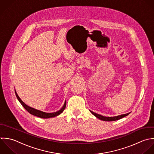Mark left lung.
<instances>
[{
	"label": "left lung",
	"mask_w": 154,
	"mask_h": 154,
	"mask_svg": "<svg viewBox=\"0 0 154 154\" xmlns=\"http://www.w3.org/2000/svg\"><path fill=\"white\" fill-rule=\"evenodd\" d=\"M91 112L95 116H96L97 118L102 120V121H116V120H119L124 117H125L127 116V115H129V113H127V114H124V115H120V116H115V117H106V116H101L100 115H98L97 113H95L93 112Z\"/></svg>",
	"instance_id": "8db88e82"
}]
</instances>
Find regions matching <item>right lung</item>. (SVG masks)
<instances>
[{
  "instance_id": "obj_1",
  "label": "right lung",
  "mask_w": 154,
  "mask_h": 154,
  "mask_svg": "<svg viewBox=\"0 0 154 154\" xmlns=\"http://www.w3.org/2000/svg\"><path fill=\"white\" fill-rule=\"evenodd\" d=\"M15 95H16V97L17 98V99L18 100V101H20V103H21V104L23 106V107L29 112L30 113V114L34 115V116H36L37 117H39V118H53V117H55L59 115H60V113H62L63 112V111L64 110V109H65L66 107V101L64 103V105L62 107V108L56 112H54V113H45V112H41L40 110H38L36 109H35L33 108H32L28 106H27L26 104H24L22 101L21 100L20 98V97H18V95H17L16 91H15Z\"/></svg>"
}]
</instances>
